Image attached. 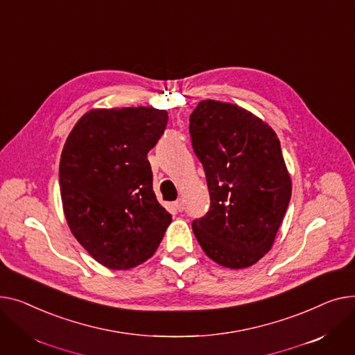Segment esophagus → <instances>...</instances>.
<instances>
[{
  "label": "esophagus",
  "instance_id": "34e87169",
  "mask_svg": "<svg viewBox=\"0 0 355 355\" xmlns=\"http://www.w3.org/2000/svg\"><path fill=\"white\" fill-rule=\"evenodd\" d=\"M175 207H176V211H178V212H182V211L184 209V203H183V200H182V199L176 200V202H175Z\"/></svg>",
  "mask_w": 355,
  "mask_h": 355
}]
</instances>
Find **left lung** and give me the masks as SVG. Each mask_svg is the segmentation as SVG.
I'll return each mask as SVG.
<instances>
[{"label": "left lung", "mask_w": 355, "mask_h": 355, "mask_svg": "<svg viewBox=\"0 0 355 355\" xmlns=\"http://www.w3.org/2000/svg\"><path fill=\"white\" fill-rule=\"evenodd\" d=\"M189 132L211 196L193 234L220 266H252L272 248L293 192L279 139L254 113L218 100L198 104Z\"/></svg>", "instance_id": "left-lung-1"}]
</instances>
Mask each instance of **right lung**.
<instances>
[{
  "mask_svg": "<svg viewBox=\"0 0 355 355\" xmlns=\"http://www.w3.org/2000/svg\"><path fill=\"white\" fill-rule=\"evenodd\" d=\"M168 119L155 107L92 109L62 148L58 178L67 225L109 269L128 270L152 258L172 222L153 192L148 160Z\"/></svg>",
  "mask_w": 355,
  "mask_h": 355,
  "instance_id": "obj_1",
  "label": "right lung"
}]
</instances>
